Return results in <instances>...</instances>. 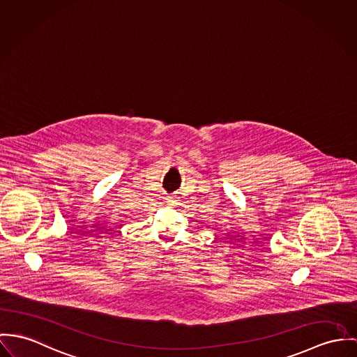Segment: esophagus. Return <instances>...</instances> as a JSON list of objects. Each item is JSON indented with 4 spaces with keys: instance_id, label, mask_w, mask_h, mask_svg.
Listing matches in <instances>:
<instances>
[{
    "instance_id": "1",
    "label": "esophagus",
    "mask_w": 357,
    "mask_h": 357,
    "mask_svg": "<svg viewBox=\"0 0 357 357\" xmlns=\"http://www.w3.org/2000/svg\"><path fill=\"white\" fill-rule=\"evenodd\" d=\"M168 202H174V199H172V197H168Z\"/></svg>"
}]
</instances>
